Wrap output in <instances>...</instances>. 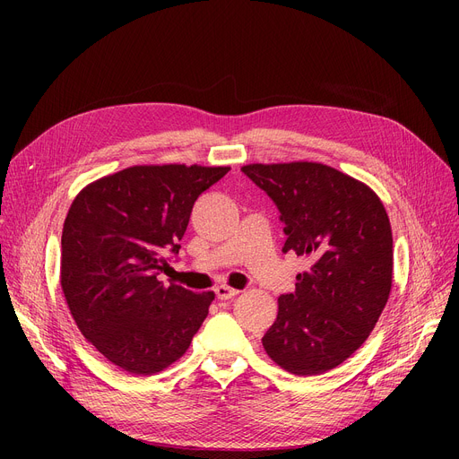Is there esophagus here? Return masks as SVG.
<instances>
[{
    "instance_id": "34e87169",
    "label": "esophagus",
    "mask_w": 459,
    "mask_h": 459,
    "mask_svg": "<svg viewBox=\"0 0 459 459\" xmlns=\"http://www.w3.org/2000/svg\"><path fill=\"white\" fill-rule=\"evenodd\" d=\"M238 294H239L238 288H232L229 284H220V286L215 288V296L220 298V299H230V298H234Z\"/></svg>"
}]
</instances>
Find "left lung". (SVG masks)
<instances>
[{
    "instance_id": "left-lung-1",
    "label": "left lung",
    "mask_w": 459,
    "mask_h": 459,
    "mask_svg": "<svg viewBox=\"0 0 459 459\" xmlns=\"http://www.w3.org/2000/svg\"><path fill=\"white\" fill-rule=\"evenodd\" d=\"M242 171L277 204L282 251L312 262L296 292L277 299L262 346L286 372L324 374L363 346L389 299L387 210L365 182L318 161L249 163Z\"/></svg>"
}]
</instances>
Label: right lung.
<instances>
[{"mask_svg":"<svg viewBox=\"0 0 459 459\" xmlns=\"http://www.w3.org/2000/svg\"><path fill=\"white\" fill-rule=\"evenodd\" d=\"M230 167L134 165L85 186L61 236V288L78 329L118 368L152 376L189 348L213 292L158 281L193 203Z\"/></svg>","mask_w":459,"mask_h":459,"instance_id":"obj_1","label":"right lung"}]
</instances>
